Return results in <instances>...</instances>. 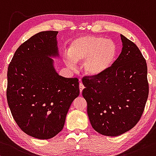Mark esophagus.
Returning <instances> with one entry per match:
<instances>
[{
	"instance_id": "1",
	"label": "esophagus",
	"mask_w": 156,
	"mask_h": 156,
	"mask_svg": "<svg viewBox=\"0 0 156 156\" xmlns=\"http://www.w3.org/2000/svg\"><path fill=\"white\" fill-rule=\"evenodd\" d=\"M80 94H82V92H83V90L84 88H85V87H84V85H83V84L82 83H80Z\"/></svg>"
}]
</instances>
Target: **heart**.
Returning <instances> with one entry per match:
<instances>
[{
  "label": "heart",
  "instance_id": "heart-1",
  "mask_svg": "<svg viewBox=\"0 0 156 156\" xmlns=\"http://www.w3.org/2000/svg\"><path fill=\"white\" fill-rule=\"evenodd\" d=\"M117 52L116 43L111 40L97 36H83L71 41L69 55H65L64 61L70 69L75 70V62L84 60V73L87 76H97L111 67Z\"/></svg>",
  "mask_w": 156,
  "mask_h": 156
}]
</instances>
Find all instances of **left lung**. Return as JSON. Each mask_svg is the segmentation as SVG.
I'll return each instance as SVG.
<instances>
[{"label": "left lung", "instance_id": "8db88e82", "mask_svg": "<svg viewBox=\"0 0 156 156\" xmlns=\"http://www.w3.org/2000/svg\"><path fill=\"white\" fill-rule=\"evenodd\" d=\"M122 52L111 67L97 76H85L83 96L93 128L107 136L132 129L148 98L147 66L136 45L121 34Z\"/></svg>", "mask_w": 156, "mask_h": 156}]
</instances>
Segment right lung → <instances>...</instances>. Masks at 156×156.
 <instances>
[{
	"label": "right lung",
	"instance_id": "1",
	"mask_svg": "<svg viewBox=\"0 0 156 156\" xmlns=\"http://www.w3.org/2000/svg\"><path fill=\"white\" fill-rule=\"evenodd\" d=\"M58 31L34 34L19 46L9 65L6 98L18 127L29 136L48 139L63 128L79 80L59 76L51 57H59Z\"/></svg>",
	"mask_w": 156,
	"mask_h": 156
}]
</instances>
